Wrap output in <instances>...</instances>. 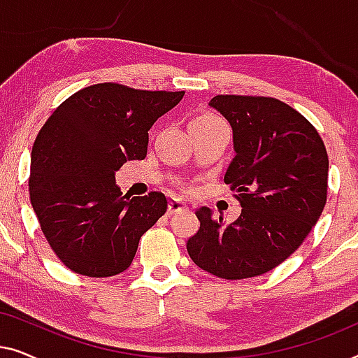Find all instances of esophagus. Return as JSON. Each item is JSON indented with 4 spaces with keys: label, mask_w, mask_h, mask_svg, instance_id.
<instances>
[{
    "label": "esophagus",
    "mask_w": 358,
    "mask_h": 358,
    "mask_svg": "<svg viewBox=\"0 0 358 358\" xmlns=\"http://www.w3.org/2000/svg\"><path fill=\"white\" fill-rule=\"evenodd\" d=\"M182 210H187V205H185L182 200H179V199H171L169 200V205H168V213L169 215L182 212Z\"/></svg>",
    "instance_id": "34e87169"
}]
</instances>
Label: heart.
<instances>
[{"label":"heart","instance_id":"1","mask_svg":"<svg viewBox=\"0 0 358 358\" xmlns=\"http://www.w3.org/2000/svg\"><path fill=\"white\" fill-rule=\"evenodd\" d=\"M197 122H205V124H210V122H222L217 115L213 114H200L192 120V124H197Z\"/></svg>","mask_w":358,"mask_h":358}]
</instances>
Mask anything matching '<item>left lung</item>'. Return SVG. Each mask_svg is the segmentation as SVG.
I'll list each match as a JSON object with an SVG mask.
<instances>
[{
    "mask_svg": "<svg viewBox=\"0 0 358 358\" xmlns=\"http://www.w3.org/2000/svg\"><path fill=\"white\" fill-rule=\"evenodd\" d=\"M210 106L231 124L236 156L224 184L243 210L224 224L210 208H199L200 228L187 252L195 266L220 278L262 275L301 246L324 210V141L310 120L275 97L218 94Z\"/></svg>",
    "mask_w": 358,
    "mask_h": 358,
    "instance_id": "obj_1",
    "label": "left lung"
}]
</instances>
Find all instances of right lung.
<instances>
[{"instance_id":"right-lung-1","label":"right lung","mask_w":358,"mask_h":358,"mask_svg":"<svg viewBox=\"0 0 358 358\" xmlns=\"http://www.w3.org/2000/svg\"><path fill=\"white\" fill-rule=\"evenodd\" d=\"M182 96L99 83L63 101L43 124L29 195L43 236L70 271L97 278L124 272L140 238L166 213L164 194L122 195L115 171L145 159L148 130Z\"/></svg>"}]
</instances>
